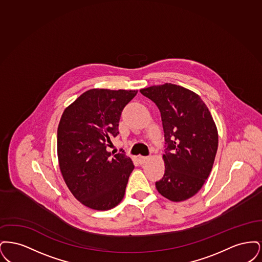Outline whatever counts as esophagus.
<instances>
[{"label": "esophagus", "mask_w": 262, "mask_h": 262, "mask_svg": "<svg viewBox=\"0 0 262 262\" xmlns=\"http://www.w3.org/2000/svg\"><path fill=\"white\" fill-rule=\"evenodd\" d=\"M149 159V157H146V156H139L138 157V161L140 164H144V163L147 162Z\"/></svg>", "instance_id": "34e87169"}]
</instances>
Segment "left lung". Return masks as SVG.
<instances>
[{"mask_svg":"<svg viewBox=\"0 0 262 262\" xmlns=\"http://www.w3.org/2000/svg\"><path fill=\"white\" fill-rule=\"evenodd\" d=\"M161 113L165 173L155 183L158 192L179 202L199 192L211 172L218 148V130L200 95L172 83L139 90Z\"/></svg>","mask_w":262,"mask_h":262,"instance_id":"8db88e82","label":"left lung"}]
</instances>
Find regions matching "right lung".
Segmentation results:
<instances>
[{
  "instance_id": "1",
  "label": "right lung",
  "mask_w": 262,
  "mask_h": 262,
  "mask_svg": "<svg viewBox=\"0 0 262 262\" xmlns=\"http://www.w3.org/2000/svg\"><path fill=\"white\" fill-rule=\"evenodd\" d=\"M137 90L94 88L64 109L58 126L57 151L66 185L76 200L94 210H109L125 195L135 166L125 153L107 151L119 134L125 105Z\"/></svg>"
}]
</instances>
